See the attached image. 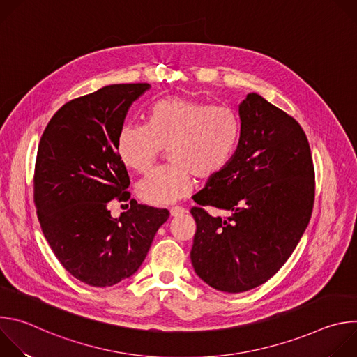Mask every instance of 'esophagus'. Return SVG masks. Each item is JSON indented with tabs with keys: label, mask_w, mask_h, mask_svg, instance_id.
Segmentation results:
<instances>
[{
	"label": "esophagus",
	"mask_w": 357,
	"mask_h": 357,
	"mask_svg": "<svg viewBox=\"0 0 357 357\" xmlns=\"http://www.w3.org/2000/svg\"><path fill=\"white\" fill-rule=\"evenodd\" d=\"M186 212H188V211H186L185 208H182V206H175V208L171 209V216H174V218L182 216V215H185Z\"/></svg>",
	"instance_id": "34e87169"
}]
</instances>
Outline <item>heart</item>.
<instances>
[{
  "label": "heart",
  "instance_id": "b5f03b06",
  "mask_svg": "<svg viewBox=\"0 0 357 357\" xmlns=\"http://www.w3.org/2000/svg\"><path fill=\"white\" fill-rule=\"evenodd\" d=\"M240 139V120L233 109L188 97L171 96L155 101L148 123H126L117 138L124 165L146 172L169 148L171 165L144 176L137 185L141 200L149 205H171L185 197L193 174L209 179L231 162Z\"/></svg>",
  "mask_w": 357,
  "mask_h": 357
}]
</instances>
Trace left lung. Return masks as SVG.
<instances>
[{
	"label": "left lung",
	"mask_w": 357,
	"mask_h": 357,
	"mask_svg": "<svg viewBox=\"0 0 357 357\" xmlns=\"http://www.w3.org/2000/svg\"><path fill=\"white\" fill-rule=\"evenodd\" d=\"M240 139L229 167L193 196L190 261L212 288L244 292L268 281L307 229L315 169L298 121L257 93L238 106ZM203 206L227 210L211 217Z\"/></svg>",
	"instance_id": "8db88e82"
}]
</instances>
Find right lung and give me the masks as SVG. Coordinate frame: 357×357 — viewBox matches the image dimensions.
Here are the masks:
<instances>
[{
	"instance_id": "add662e5",
	"label": "right lung",
	"mask_w": 357,
	"mask_h": 357,
	"mask_svg": "<svg viewBox=\"0 0 357 357\" xmlns=\"http://www.w3.org/2000/svg\"><path fill=\"white\" fill-rule=\"evenodd\" d=\"M148 83L110 84L73 98L47 123L38 146L33 202L45 238L61 264L91 287H112L142 264L169 212L130 199L117 152L126 114ZM130 200L119 220L113 201Z\"/></svg>"
}]
</instances>
